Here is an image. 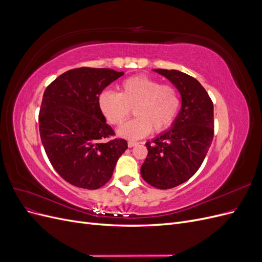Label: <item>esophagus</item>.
Segmentation results:
<instances>
[{
    "label": "esophagus",
    "mask_w": 262,
    "mask_h": 262,
    "mask_svg": "<svg viewBox=\"0 0 262 262\" xmlns=\"http://www.w3.org/2000/svg\"><path fill=\"white\" fill-rule=\"evenodd\" d=\"M138 144V142H134V141H129L128 142V146L129 147H133V146H136Z\"/></svg>",
    "instance_id": "esophagus-1"
}]
</instances>
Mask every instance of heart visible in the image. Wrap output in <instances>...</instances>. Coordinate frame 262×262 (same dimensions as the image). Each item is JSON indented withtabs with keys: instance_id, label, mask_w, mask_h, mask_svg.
Masks as SVG:
<instances>
[{
	"instance_id": "1",
	"label": "heart",
	"mask_w": 262,
	"mask_h": 262,
	"mask_svg": "<svg viewBox=\"0 0 262 262\" xmlns=\"http://www.w3.org/2000/svg\"><path fill=\"white\" fill-rule=\"evenodd\" d=\"M98 106L106 120L122 124L134 109L136 119L125 123L118 133L125 139H141L152 131L167 130L179 113L181 97L172 85H166L146 75H134L124 80L120 92H101Z\"/></svg>"
}]
</instances>
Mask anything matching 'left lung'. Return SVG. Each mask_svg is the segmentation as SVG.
Listing matches in <instances>:
<instances>
[{
    "label": "left lung",
    "mask_w": 262,
    "mask_h": 262,
    "mask_svg": "<svg viewBox=\"0 0 262 262\" xmlns=\"http://www.w3.org/2000/svg\"><path fill=\"white\" fill-rule=\"evenodd\" d=\"M154 71L179 91L181 108L171 128L145 144L141 176L155 188L170 189L191 178L207 156L214 136L213 102L194 77L177 70Z\"/></svg>",
    "instance_id": "1"
}]
</instances>
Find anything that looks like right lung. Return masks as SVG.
I'll use <instances>...</instances> for the list:
<instances>
[{
    "mask_svg": "<svg viewBox=\"0 0 262 262\" xmlns=\"http://www.w3.org/2000/svg\"><path fill=\"white\" fill-rule=\"evenodd\" d=\"M123 75L112 69L78 68L61 74L46 89L39 112V132L46 154L69 184L95 190L113 176L128 148L115 136L98 106V96Z\"/></svg>",
    "mask_w": 262,
    "mask_h": 262,
    "instance_id": "obj_1",
    "label": "right lung"
}]
</instances>
